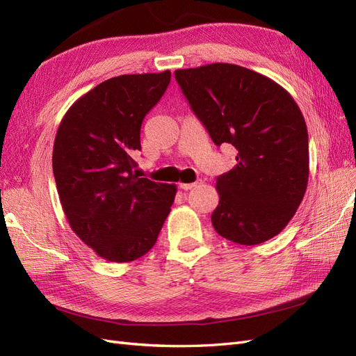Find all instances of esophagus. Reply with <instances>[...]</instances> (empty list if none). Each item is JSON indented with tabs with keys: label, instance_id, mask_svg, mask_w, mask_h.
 Masks as SVG:
<instances>
[{
	"label": "esophagus",
	"instance_id": "obj_1",
	"mask_svg": "<svg viewBox=\"0 0 356 356\" xmlns=\"http://www.w3.org/2000/svg\"><path fill=\"white\" fill-rule=\"evenodd\" d=\"M202 179H199V181H196V182H181L179 184V188H182V190H191V188H195V187H197V186H200L202 184Z\"/></svg>",
	"mask_w": 356,
	"mask_h": 356
}]
</instances>
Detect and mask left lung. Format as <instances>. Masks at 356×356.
<instances>
[{"instance_id":"1","label":"left lung","mask_w":356,"mask_h":356,"mask_svg":"<svg viewBox=\"0 0 356 356\" xmlns=\"http://www.w3.org/2000/svg\"><path fill=\"white\" fill-rule=\"evenodd\" d=\"M175 79L213 144L238 149V163L217 178L213 229L239 245L272 239L307 188V127L297 102L272 79L233 63L177 70Z\"/></svg>"}]
</instances>
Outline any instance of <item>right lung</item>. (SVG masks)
<instances>
[{"mask_svg":"<svg viewBox=\"0 0 356 356\" xmlns=\"http://www.w3.org/2000/svg\"><path fill=\"white\" fill-rule=\"evenodd\" d=\"M170 71L105 80L63 115L53 175L70 227L99 257L129 263L145 255L170 212L175 184L136 175L145 114L163 96Z\"/></svg>","mask_w":356,"mask_h":356,"instance_id":"right-lung-1","label":"right lung"}]
</instances>
